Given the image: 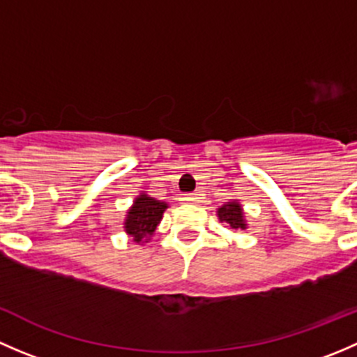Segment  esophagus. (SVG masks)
Here are the masks:
<instances>
[{
    "label": "esophagus",
    "instance_id": "1",
    "mask_svg": "<svg viewBox=\"0 0 357 357\" xmlns=\"http://www.w3.org/2000/svg\"><path fill=\"white\" fill-rule=\"evenodd\" d=\"M181 200L185 202V204H195V202H199V195H197V193H185Z\"/></svg>",
    "mask_w": 357,
    "mask_h": 357
}]
</instances>
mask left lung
Segmentation results:
<instances>
[{
  "mask_svg": "<svg viewBox=\"0 0 357 357\" xmlns=\"http://www.w3.org/2000/svg\"><path fill=\"white\" fill-rule=\"evenodd\" d=\"M218 215H219V221L228 222L231 228L245 229L247 225L245 221H243L242 207H240V204H236V202H228L226 205H222V207L218 211Z\"/></svg>",
  "mask_w": 357,
  "mask_h": 357,
  "instance_id": "left-lung-1",
  "label": "left lung"
}]
</instances>
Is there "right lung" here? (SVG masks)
I'll list each match as a JSON object with an SVG mask.
<instances>
[{
  "instance_id": "right-lung-1",
  "label": "right lung",
  "mask_w": 357,
  "mask_h": 357,
  "mask_svg": "<svg viewBox=\"0 0 357 357\" xmlns=\"http://www.w3.org/2000/svg\"><path fill=\"white\" fill-rule=\"evenodd\" d=\"M165 208H167V204L164 202H158L149 195H139L135 200L131 211L128 212V219L124 225L126 233L131 235L132 240L138 243L143 238L152 236Z\"/></svg>"
}]
</instances>
